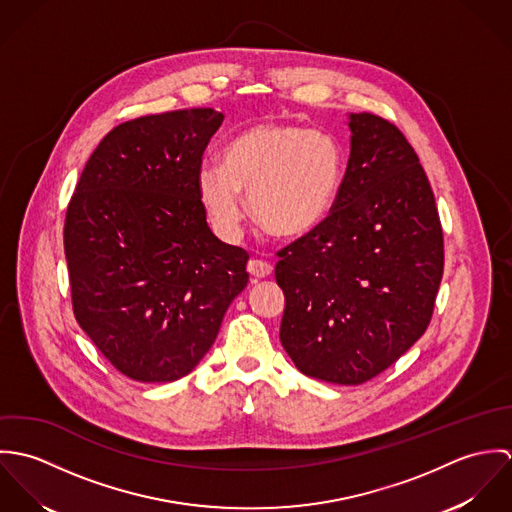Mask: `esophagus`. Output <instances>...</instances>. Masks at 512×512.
Instances as JSON below:
<instances>
[{
	"mask_svg": "<svg viewBox=\"0 0 512 512\" xmlns=\"http://www.w3.org/2000/svg\"><path fill=\"white\" fill-rule=\"evenodd\" d=\"M274 270V266L266 260H260V258H254L248 262V272L254 276V278H266L270 276Z\"/></svg>",
	"mask_w": 512,
	"mask_h": 512,
	"instance_id": "obj_1",
	"label": "esophagus"
}]
</instances>
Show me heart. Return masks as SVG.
Returning <instances> with one entry per match:
<instances>
[{
    "instance_id": "b5f03b06",
    "label": "heart",
    "mask_w": 512,
    "mask_h": 512,
    "mask_svg": "<svg viewBox=\"0 0 512 512\" xmlns=\"http://www.w3.org/2000/svg\"><path fill=\"white\" fill-rule=\"evenodd\" d=\"M343 149L321 130L286 122H262L236 134L222 163L205 161L197 173L199 197L222 232H238L244 195L258 224L280 238L319 226L337 199Z\"/></svg>"
}]
</instances>
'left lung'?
I'll return each instance as SVG.
<instances>
[{
	"mask_svg": "<svg viewBox=\"0 0 512 512\" xmlns=\"http://www.w3.org/2000/svg\"><path fill=\"white\" fill-rule=\"evenodd\" d=\"M351 155L329 217L282 248L280 341L303 374L363 384L428 329L443 276V230L404 134L351 114Z\"/></svg>",
	"mask_w": 512,
	"mask_h": 512,
	"instance_id": "obj_1",
	"label": "left lung"
}]
</instances>
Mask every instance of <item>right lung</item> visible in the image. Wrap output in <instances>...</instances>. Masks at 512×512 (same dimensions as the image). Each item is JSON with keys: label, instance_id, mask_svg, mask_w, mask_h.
I'll list each match as a JSON object with an SVG mask.
<instances>
[{"label": "right lung", "instance_id": "obj_1", "mask_svg": "<svg viewBox=\"0 0 512 512\" xmlns=\"http://www.w3.org/2000/svg\"><path fill=\"white\" fill-rule=\"evenodd\" d=\"M222 120L213 108H191L116 126L71 197L65 256L74 317L132 380L189 374L248 284V252L211 232L197 187Z\"/></svg>", "mask_w": 512, "mask_h": 512}]
</instances>
